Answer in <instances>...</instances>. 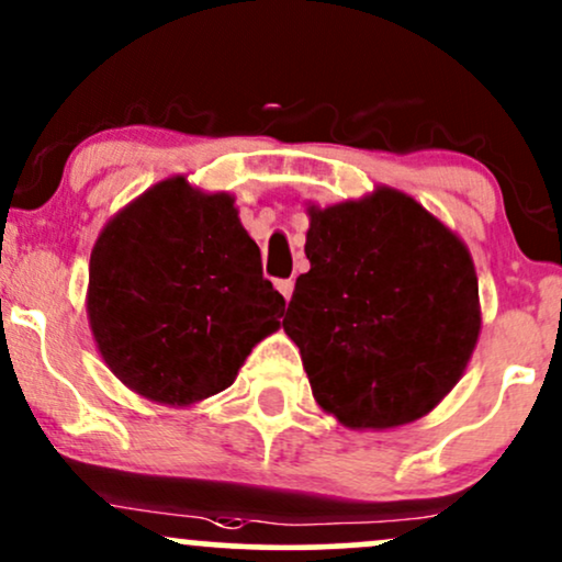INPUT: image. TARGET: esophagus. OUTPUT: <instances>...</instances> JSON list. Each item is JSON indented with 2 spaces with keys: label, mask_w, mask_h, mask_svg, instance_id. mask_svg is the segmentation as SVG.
I'll list each match as a JSON object with an SVG mask.
<instances>
[{
  "label": "esophagus",
  "mask_w": 562,
  "mask_h": 562,
  "mask_svg": "<svg viewBox=\"0 0 562 562\" xmlns=\"http://www.w3.org/2000/svg\"><path fill=\"white\" fill-rule=\"evenodd\" d=\"M277 290L285 295V301H290V295H293V280H277Z\"/></svg>",
  "instance_id": "1"
}]
</instances>
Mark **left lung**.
Returning a JSON list of instances; mask_svg holds the SVG:
<instances>
[{
	"label": "left lung",
	"instance_id": "8db88e82",
	"mask_svg": "<svg viewBox=\"0 0 562 562\" xmlns=\"http://www.w3.org/2000/svg\"><path fill=\"white\" fill-rule=\"evenodd\" d=\"M308 214L312 269L295 280L282 327L301 348L314 398L348 428L428 415L479 340L468 248L389 187Z\"/></svg>",
	"mask_w": 562,
	"mask_h": 562
}]
</instances>
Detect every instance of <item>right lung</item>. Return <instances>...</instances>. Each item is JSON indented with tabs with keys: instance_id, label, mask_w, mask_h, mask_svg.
I'll list each match as a JSON object with an SVG mask.
<instances>
[{
	"instance_id": "1",
	"label": "right lung",
	"mask_w": 562,
	"mask_h": 562,
	"mask_svg": "<svg viewBox=\"0 0 562 562\" xmlns=\"http://www.w3.org/2000/svg\"><path fill=\"white\" fill-rule=\"evenodd\" d=\"M87 312L119 380L182 406L235 383L250 348L280 327L285 299L263 277L232 198L177 177L97 237Z\"/></svg>"
}]
</instances>
